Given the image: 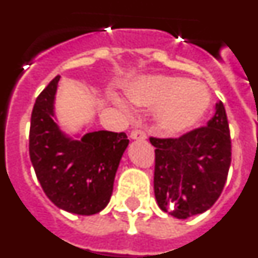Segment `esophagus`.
Masks as SVG:
<instances>
[{"mask_svg": "<svg viewBox=\"0 0 258 258\" xmlns=\"http://www.w3.org/2000/svg\"><path fill=\"white\" fill-rule=\"evenodd\" d=\"M131 138L132 140H137V141H143L147 138V136H146V133L143 131H138V129H136V131H133L131 133Z\"/></svg>", "mask_w": 258, "mask_h": 258, "instance_id": "1", "label": "esophagus"}]
</instances>
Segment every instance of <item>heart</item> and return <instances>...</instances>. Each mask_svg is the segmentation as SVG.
<instances>
[{"label": "heart", "mask_w": 258, "mask_h": 258, "mask_svg": "<svg viewBox=\"0 0 258 258\" xmlns=\"http://www.w3.org/2000/svg\"><path fill=\"white\" fill-rule=\"evenodd\" d=\"M127 99L137 106L152 107L157 131L177 137L192 131L211 104L208 89L195 81L165 75L138 76L125 85ZM117 103L124 106L121 101Z\"/></svg>", "instance_id": "b5f03b06"}]
</instances>
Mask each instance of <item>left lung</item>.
<instances>
[{
    "instance_id": "obj_1",
    "label": "left lung",
    "mask_w": 258,
    "mask_h": 258,
    "mask_svg": "<svg viewBox=\"0 0 258 258\" xmlns=\"http://www.w3.org/2000/svg\"><path fill=\"white\" fill-rule=\"evenodd\" d=\"M155 147V199L179 220L204 213L220 198L231 163L229 122L222 102L207 126L179 138H150Z\"/></svg>"
}]
</instances>
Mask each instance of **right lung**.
<instances>
[{
  "instance_id": "right-lung-1",
  "label": "right lung",
  "mask_w": 258,
  "mask_h": 258,
  "mask_svg": "<svg viewBox=\"0 0 258 258\" xmlns=\"http://www.w3.org/2000/svg\"><path fill=\"white\" fill-rule=\"evenodd\" d=\"M60 76L36 99L29 129V156L41 187L58 208L92 216L109 203L125 133L98 131L71 137L55 121V94Z\"/></svg>"
}]
</instances>
